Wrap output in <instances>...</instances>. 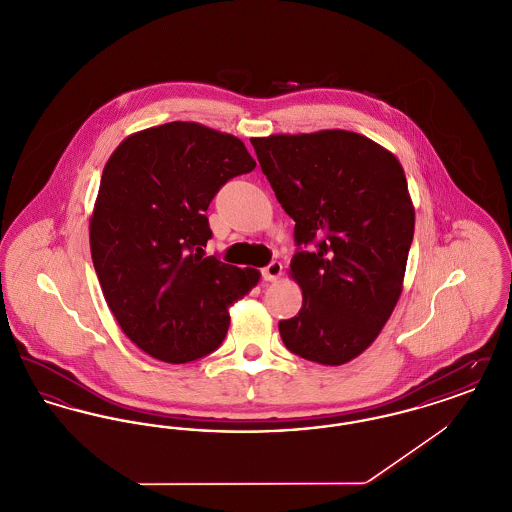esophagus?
<instances>
[{"label":"esophagus","mask_w":512,"mask_h":512,"mask_svg":"<svg viewBox=\"0 0 512 512\" xmlns=\"http://www.w3.org/2000/svg\"><path fill=\"white\" fill-rule=\"evenodd\" d=\"M280 274H282V263H280V261H272L270 265H267V267L261 270V276H263V280H267V282L278 280Z\"/></svg>","instance_id":"esophagus-1"}]
</instances>
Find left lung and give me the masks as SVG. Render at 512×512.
I'll return each instance as SVG.
<instances>
[{"label": "left lung", "instance_id": "obj_1", "mask_svg": "<svg viewBox=\"0 0 512 512\" xmlns=\"http://www.w3.org/2000/svg\"><path fill=\"white\" fill-rule=\"evenodd\" d=\"M261 171L295 220L292 276L303 292L280 320L284 345L343 365L376 340L403 290L414 209L388 149L347 130L253 138Z\"/></svg>", "mask_w": 512, "mask_h": 512}]
</instances>
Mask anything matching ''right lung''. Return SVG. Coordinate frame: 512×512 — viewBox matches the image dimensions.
I'll return each mask as SVG.
<instances>
[{
    "instance_id": "1",
    "label": "right lung",
    "mask_w": 512,
    "mask_h": 512,
    "mask_svg": "<svg viewBox=\"0 0 512 512\" xmlns=\"http://www.w3.org/2000/svg\"><path fill=\"white\" fill-rule=\"evenodd\" d=\"M253 169L242 140L195 122L136 132L109 157L90 219L92 261L122 332L147 355L182 365L213 353L228 307L259 282V270L203 251L209 203Z\"/></svg>"
}]
</instances>
